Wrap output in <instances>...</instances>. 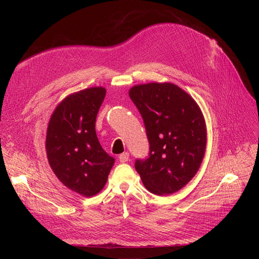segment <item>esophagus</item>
<instances>
[{
	"label": "esophagus",
	"mask_w": 259,
	"mask_h": 259,
	"mask_svg": "<svg viewBox=\"0 0 259 259\" xmlns=\"http://www.w3.org/2000/svg\"><path fill=\"white\" fill-rule=\"evenodd\" d=\"M118 159H119L120 162H126V161H128V159H129V153H128V152L121 153V154L118 156Z\"/></svg>",
	"instance_id": "34e87169"
}]
</instances>
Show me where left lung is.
I'll use <instances>...</instances> for the list:
<instances>
[{
	"instance_id": "left-lung-1",
	"label": "left lung",
	"mask_w": 259,
	"mask_h": 259,
	"mask_svg": "<svg viewBox=\"0 0 259 259\" xmlns=\"http://www.w3.org/2000/svg\"><path fill=\"white\" fill-rule=\"evenodd\" d=\"M129 95L150 145L149 157L135 161L144 186L160 196L179 191L194 178L205 156L207 127L199 106L172 83L135 85Z\"/></svg>"
}]
</instances>
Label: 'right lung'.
I'll use <instances>...</instances> for the list:
<instances>
[{"label": "right lung", "mask_w": 259, "mask_h": 259, "mask_svg": "<svg viewBox=\"0 0 259 259\" xmlns=\"http://www.w3.org/2000/svg\"><path fill=\"white\" fill-rule=\"evenodd\" d=\"M105 95L104 87L69 94L54 109L47 127L45 146L52 171L64 186L84 197L102 191L114 164L95 132Z\"/></svg>", "instance_id": "1"}]
</instances>
